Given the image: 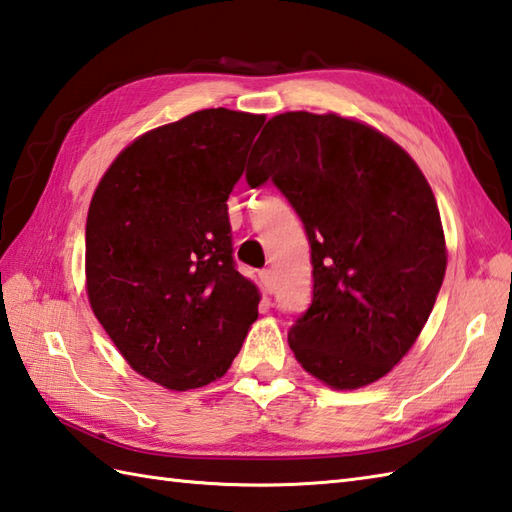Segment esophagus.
<instances>
[{
	"label": "esophagus",
	"mask_w": 512,
	"mask_h": 512,
	"mask_svg": "<svg viewBox=\"0 0 512 512\" xmlns=\"http://www.w3.org/2000/svg\"><path fill=\"white\" fill-rule=\"evenodd\" d=\"M258 278H260V285H263L267 294H271V291L276 289V276H274V271H271V269H260Z\"/></svg>",
	"instance_id": "esophagus-1"
}]
</instances>
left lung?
Returning a JSON list of instances; mask_svg holds the SVG:
<instances>
[{
	"mask_svg": "<svg viewBox=\"0 0 512 512\" xmlns=\"http://www.w3.org/2000/svg\"><path fill=\"white\" fill-rule=\"evenodd\" d=\"M254 148L247 183L271 179L311 247L314 291L287 333L291 351L333 389L380 380L413 347L444 280L431 185L398 143L338 114H278Z\"/></svg>",
	"mask_w": 512,
	"mask_h": 512,
	"instance_id": "1",
	"label": "left lung"
}]
</instances>
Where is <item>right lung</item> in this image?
<instances>
[{
	"mask_svg": "<svg viewBox=\"0 0 512 512\" xmlns=\"http://www.w3.org/2000/svg\"><path fill=\"white\" fill-rule=\"evenodd\" d=\"M263 114L198 110L128 145L86 223L88 298L130 367L165 389L221 378L258 318L232 256L227 198Z\"/></svg>",
	"mask_w": 512,
	"mask_h": 512,
	"instance_id": "obj_1",
	"label": "right lung"
}]
</instances>
